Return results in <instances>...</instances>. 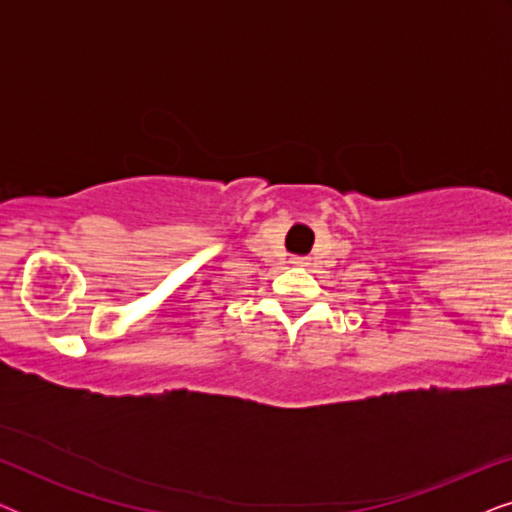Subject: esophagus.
Returning <instances> with one entry per match:
<instances>
[{
  "label": "esophagus",
  "instance_id": "34e87169",
  "mask_svg": "<svg viewBox=\"0 0 512 512\" xmlns=\"http://www.w3.org/2000/svg\"><path fill=\"white\" fill-rule=\"evenodd\" d=\"M291 263L298 265V268H300V265H307V258H303V256H293Z\"/></svg>",
  "mask_w": 512,
  "mask_h": 512
}]
</instances>
